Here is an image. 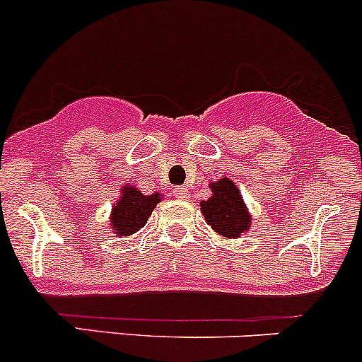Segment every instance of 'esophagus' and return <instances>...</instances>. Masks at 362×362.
Returning <instances> with one entry per match:
<instances>
[{
  "instance_id": "1",
  "label": "esophagus",
  "mask_w": 362,
  "mask_h": 362,
  "mask_svg": "<svg viewBox=\"0 0 362 362\" xmlns=\"http://www.w3.org/2000/svg\"><path fill=\"white\" fill-rule=\"evenodd\" d=\"M173 194L177 196L178 199H187V198H189V191H187V189H185V187H177V189H175V191H173Z\"/></svg>"
}]
</instances>
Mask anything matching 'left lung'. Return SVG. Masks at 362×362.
Masks as SVG:
<instances>
[{
    "mask_svg": "<svg viewBox=\"0 0 362 362\" xmlns=\"http://www.w3.org/2000/svg\"><path fill=\"white\" fill-rule=\"evenodd\" d=\"M208 185L211 196L199 203L206 224L226 240L240 238L249 233L252 215L235 182L229 180L228 177H222Z\"/></svg>",
    "mask_w": 362,
    "mask_h": 362,
    "instance_id": "obj_1",
    "label": "left lung"
}]
</instances>
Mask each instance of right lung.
<instances>
[{"instance_id": "1", "label": "right lung", "mask_w": 362, "mask_h": 362, "mask_svg": "<svg viewBox=\"0 0 362 362\" xmlns=\"http://www.w3.org/2000/svg\"><path fill=\"white\" fill-rule=\"evenodd\" d=\"M160 192L144 194L136 185L126 184L120 187V196L112 206L110 229L119 238H127L147 224L154 208L163 199Z\"/></svg>"}]
</instances>
